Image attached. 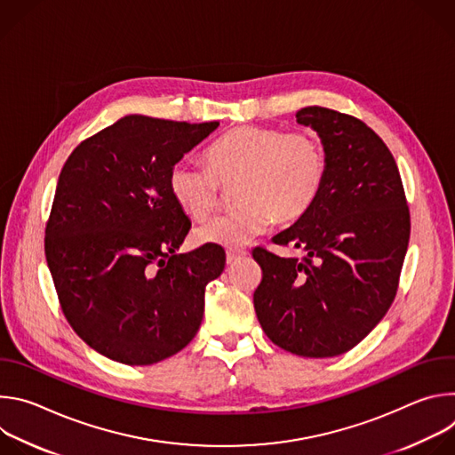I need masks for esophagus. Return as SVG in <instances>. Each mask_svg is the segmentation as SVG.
<instances>
[{
	"label": "esophagus",
	"mask_w": 455,
	"mask_h": 455,
	"mask_svg": "<svg viewBox=\"0 0 455 455\" xmlns=\"http://www.w3.org/2000/svg\"><path fill=\"white\" fill-rule=\"evenodd\" d=\"M243 255H246V251H243V250H237V251L230 250V251H227V265L237 263Z\"/></svg>",
	"instance_id": "esophagus-1"
}]
</instances>
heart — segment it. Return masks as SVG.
Segmentation results:
<instances>
[{
	"mask_svg": "<svg viewBox=\"0 0 455 455\" xmlns=\"http://www.w3.org/2000/svg\"><path fill=\"white\" fill-rule=\"evenodd\" d=\"M204 167L174 164L167 187L178 209L205 220L220 204V185L234 187L237 207L194 232L200 244L241 248L270 221L300 220L320 196L328 176L323 144L311 133H286L268 125L228 129L204 155Z\"/></svg>",
	"mask_w": 455,
	"mask_h": 455,
	"instance_id": "b5f03b06",
	"label": "heart"
}]
</instances>
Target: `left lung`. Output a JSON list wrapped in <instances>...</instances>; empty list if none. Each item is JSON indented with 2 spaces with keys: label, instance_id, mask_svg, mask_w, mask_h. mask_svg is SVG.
Segmentation results:
<instances>
[{
  "label": "left lung",
  "instance_id": "8db88e82",
  "mask_svg": "<svg viewBox=\"0 0 455 455\" xmlns=\"http://www.w3.org/2000/svg\"><path fill=\"white\" fill-rule=\"evenodd\" d=\"M328 156L315 205L275 244L307 255L279 257L255 248L263 270L253 307L267 337L284 351L330 358L360 344L391 307L411 235L398 165L362 120L320 106L297 111Z\"/></svg>",
  "mask_w": 455,
  "mask_h": 455
}]
</instances>
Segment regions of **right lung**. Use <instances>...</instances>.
Masks as SVG:
<instances>
[{"mask_svg": "<svg viewBox=\"0 0 455 455\" xmlns=\"http://www.w3.org/2000/svg\"><path fill=\"white\" fill-rule=\"evenodd\" d=\"M218 125L127 115L81 142L59 174L46 263L68 323L109 360L151 365L200 330L225 250L176 253L190 221L167 178Z\"/></svg>", "mask_w": 455, "mask_h": 455, "instance_id": "obj_1", "label": "right lung"}]
</instances>
